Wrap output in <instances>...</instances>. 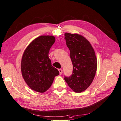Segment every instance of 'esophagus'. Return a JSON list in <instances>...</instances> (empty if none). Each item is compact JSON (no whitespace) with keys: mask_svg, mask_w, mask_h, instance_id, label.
Returning <instances> with one entry per match:
<instances>
[{"mask_svg":"<svg viewBox=\"0 0 121 121\" xmlns=\"http://www.w3.org/2000/svg\"><path fill=\"white\" fill-rule=\"evenodd\" d=\"M59 73H60V74H62V69H59Z\"/></svg>","mask_w":121,"mask_h":121,"instance_id":"34e87169","label":"esophagus"}]
</instances>
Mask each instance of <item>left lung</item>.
Masks as SVG:
<instances>
[{
  "mask_svg": "<svg viewBox=\"0 0 121 121\" xmlns=\"http://www.w3.org/2000/svg\"><path fill=\"white\" fill-rule=\"evenodd\" d=\"M65 39L69 49L73 69L69 77L65 76V80L75 92H82L91 85L97 71L94 49L85 38L78 34L65 33Z\"/></svg>",
  "mask_w": 121,
  "mask_h": 121,
  "instance_id": "8db88e82",
  "label": "left lung"
}]
</instances>
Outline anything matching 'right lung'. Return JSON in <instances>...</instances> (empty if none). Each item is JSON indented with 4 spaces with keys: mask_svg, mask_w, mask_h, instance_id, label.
Segmentation results:
<instances>
[{
    "mask_svg": "<svg viewBox=\"0 0 121 121\" xmlns=\"http://www.w3.org/2000/svg\"><path fill=\"white\" fill-rule=\"evenodd\" d=\"M53 36H41L34 39L25 50L21 62V71L27 85L34 91L43 93L59 74L52 65L48 56L49 50L55 42Z\"/></svg>",
    "mask_w": 121,
    "mask_h": 121,
    "instance_id": "right-lung-1",
    "label": "right lung"
}]
</instances>
